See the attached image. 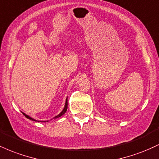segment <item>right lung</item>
Listing matches in <instances>:
<instances>
[{
	"label": "right lung",
	"instance_id": "obj_1",
	"mask_svg": "<svg viewBox=\"0 0 159 159\" xmlns=\"http://www.w3.org/2000/svg\"><path fill=\"white\" fill-rule=\"evenodd\" d=\"M67 107H68V102H67V98H66V103H65V106H64V108H63V110L61 111V113H60L59 114L57 115V116H56L55 117V119H57V118H58V117H60V116H63V114H65L66 112V111H67ZM22 114L25 115V116H26V117L27 118V119H29V120H34V121H38V122H48V120H47V121H39V120H34V119H33V118H31L30 117V116H29L28 115H27V114H24V113H22Z\"/></svg>",
	"mask_w": 159,
	"mask_h": 159
}]
</instances>
